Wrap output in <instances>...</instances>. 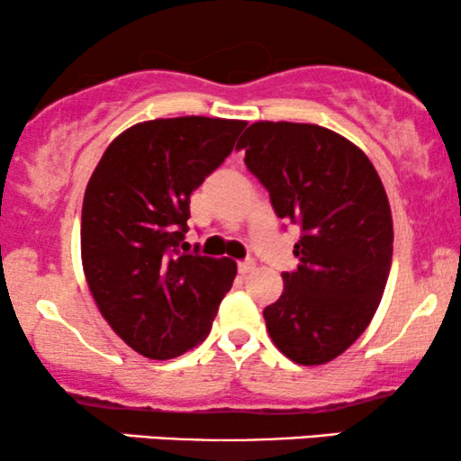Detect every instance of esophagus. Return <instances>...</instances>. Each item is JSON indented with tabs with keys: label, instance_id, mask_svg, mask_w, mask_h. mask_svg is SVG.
I'll use <instances>...</instances> for the list:
<instances>
[{
	"label": "esophagus",
	"instance_id": "1",
	"mask_svg": "<svg viewBox=\"0 0 461 461\" xmlns=\"http://www.w3.org/2000/svg\"><path fill=\"white\" fill-rule=\"evenodd\" d=\"M254 268H256V264L251 262V260H243V262H239L237 264V270H239V275H249V273H254Z\"/></svg>",
	"mask_w": 461,
	"mask_h": 461
}]
</instances>
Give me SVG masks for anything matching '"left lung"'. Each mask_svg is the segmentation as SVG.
Returning <instances> with one entry per match:
<instances>
[{
    "label": "left lung",
    "instance_id": "obj_1",
    "mask_svg": "<svg viewBox=\"0 0 461 461\" xmlns=\"http://www.w3.org/2000/svg\"><path fill=\"white\" fill-rule=\"evenodd\" d=\"M279 218L302 229L298 268L264 308L276 348L323 365L367 330L393 264V216L367 155L312 123L258 122L237 142Z\"/></svg>",
    "mask_w": 461,
    "mask_h": 461
}]
</instances>
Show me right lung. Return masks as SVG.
Masks as SVG:
<instances>
[{"label":"right lung","mask_w":461,"mask_h":461,"mask_svg":"<svg viewBox=\"0 0 461 461\" xmlns=\"http://www.w3.org/2000/svg\"><path fill=\"white\" fill-rule=\"evenodd\" d=\"M245 122L153 119L104 150L81 210V262L106 323L142 357L166 361L203 342L232 285L230 258L185 249L191 193L230 155Z\"/></svg>","instance_id":"obj_1"}]
</instances>
